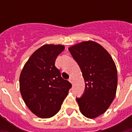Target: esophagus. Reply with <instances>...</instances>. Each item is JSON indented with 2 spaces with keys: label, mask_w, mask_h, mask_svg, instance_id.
<instances>
[{
  "label": "esophagus",
  "mask_w": 132,
  "mask_h": 132,
  "mask_svg": "<svg viewBox=\"0 0 132 132\" xmlns=\"http://www.w3.org/2000/svg\"><path fill=\"white\" fill-rule=\"evenodd\" d=\"M69 81H70L71 84H72V77H70V78H69Z\"/></svg>",
  "instance_id": "1"
}]
</instances>
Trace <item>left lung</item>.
Masks as SVG:
<instances>
[{"label":"left lung","instance_id":"1","mask_svg":"<svg viewBox=\"0 0 132 132\" xmlns=\"http://www.w3.org/2000/svg\"><path fill=\"white\" fill-rule=\"evenodd\" d=\"M77 62L86 83L84 93L76 98L79 110L88 119L106 112L114 99L117 88V70L112 57L98 43L89 40L68 48Z\"/></svg>","mask_w":132,"mask_h":132}]
</instances>
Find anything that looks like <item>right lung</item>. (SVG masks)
<instances>
[{
    "label": "right lung",
    "instance_id": "add662e5",
    "mask_svg": "<svg viewBox=\"0 0 132 132\" xmlns=\"http://www.w3.org/2000/svg\"><path fill=\"white\" fill-rule=\"evenodd\" d=\"M64 48L62 44L43 45L31 55L20 75L22 97L30 110L40 118L55 116L72 87L55 66L56 58Z\"/></svg>",
    "mask_w": 132,
    "mask_h": 132
}]
</instances>
